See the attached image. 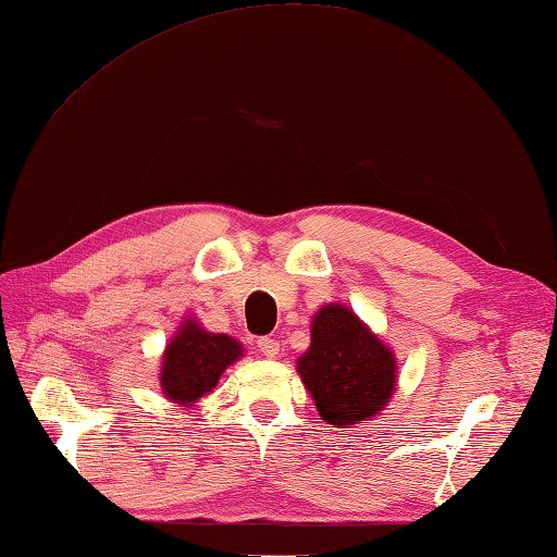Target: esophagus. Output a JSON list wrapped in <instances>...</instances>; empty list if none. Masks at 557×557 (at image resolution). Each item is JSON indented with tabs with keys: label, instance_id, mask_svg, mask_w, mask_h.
<instances>
[{
	"label": "esophagus",
	"instance_id": "1",
	"mask_svg": "<svg viewBox=\"0 0 557 557\" xmlns=\"http://www.w3.org/2000/svg\"><path fill=\"white\" fill-rule=\"evenodd\" d=\"M256 344H258V351H261L265 358H275L280 354V342L273 337H261Z\"/></svg>",
	"mask_w": 557,
	"mask_h": 557
}]
</instances>
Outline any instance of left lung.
Returning <instances> with one entry per match:
<instances>
[{
	"label": "left lung",
	"mask_w": 557,
	"mask_h": 557,
	"mask_svg": "<svg viewBox=\"0 0 557 557\" xmlns=\"http://www.w3.org/2000/svg\"><path fill=\"white\" fill-rule=\"evenodd\" d=\"M299 374L330 424H356L389 400L396 363L351 310L325 306L310 325V348L299 358Z\"/></svg>",
	"instance_id": "left-lung-1"
}]
</instances>
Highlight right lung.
<instances>
[{
	"instance_id": "1",
	"label": "right lung",
	"mask_w": 557,
	"mask_h": 557,
	"mask_svg": "<svg viewBox=\"0 0 557 557\" xmlns=\"http://www.w3.org/2000/svg\"><path fill=\"white\" fill-rule=\"evenodd\" d=\"M242 356V346L225 334L203 332L197 322H185L183 332L168 344L161 386L177 404H194L218 384L223 370Z\"/></svg>"
}]
</instances>
